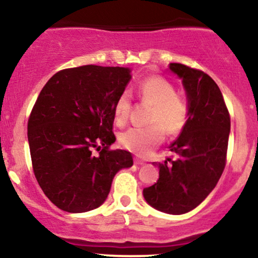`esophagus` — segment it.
Masks as SVG:
<instances>
[{"label":"esophagus","mask_w":258,"mask_h":258,"mask_svg":"<svg viewBox=\"0 0 258 258\" xmlns=\"http://www.w3.org/2000/svg\"><path fill=\"white\" fill-rule=\"evenodd\" d=\"M135 164L136 165H144V161L143 160H139L137 158H135Z\"/></svg>","instance_id":"obj_1"}]
</instances>
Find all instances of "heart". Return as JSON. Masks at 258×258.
<instances>
[{
    "mask_svg": "<svg viewBox=\"0 0 258 258\" xmlns=\"http://www.w3.org/2000/svg\"><path fill=\"white\" fill-rule=\"evenodd\" d=\"M142 102L152 105L147 127H132L120 136V143L125 149L138 155H148L162 143L165 133L177 136L184 130L190 115L188 102L176 93V88L160 76H149L142 80L137 87ZM131 96L121 92L114 105V119L117 126L128 121L131 110Z\"/></svg>",
    "mask_w": 258,
    "mask_h": 258,
    "instance_id": "1",
    "label": "heart"
}]
</instances>
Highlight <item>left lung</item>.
<instances>
[{
  "mask_svg": "<svg viewBox=\"0 0 258 258\" xmlns=\"http://www.w3.org/2000/svg\"><path fill=\"white\" fill-rule=\"evenodd\" d=\"M182 79L190 115L171 155L160 168L155 184L143 189L150 206L165 214L182 215L200 205L214 190L226 167L230 116L220 88L199 69L171 63Z\"/></svg>",
  "mask_w": 258,
  "mask_h": 258,
  "instance_id": "left-lung-1",
  "label": "left lung"
}]
</instances>
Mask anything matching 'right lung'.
<instances>
[{
    "instance_id": "obj_1",
    "label": "right lung",
    "mask_w": 258,
    "mask_h": 258,
    "mask_svg": "<svg viewBox=\"0 0 258 258\" xmlns=\"http://www.w3.org/2000/svg\"><path fill=\"white\" fill-rule=\"evenodd\" d=\"M130 80L127 68L84 65L54 74L38 94L28 121L32 170L63 211L99 207L117 171L133 165L131 153L110 149L114 105Z\"/></svg>"
}]
</instances>
